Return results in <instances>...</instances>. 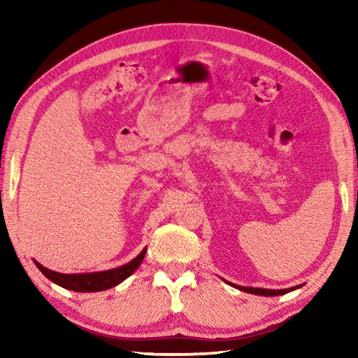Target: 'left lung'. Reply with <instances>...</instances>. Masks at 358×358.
Instances as JSON below:
<instances>
[{
	"instance_id": "left-lung-1",
	"label": "left lung",
	"mask_w": 358,
	"mask_h": 358,
	"mask_svg": "<svg viewBox=\"0 0 358 358\" xmlns=\"http://www.w3.org/2000/svg\"><path fill=\"white\" fill-rule=\"evenodd\" d=\"M234 287H237L240 290H243V292H248V294H256V295H265V296H270V295H282V294H287L289 290H295L299 289V286L296 287H290V289H281V290H273V289H259V287H241V286H235V284H232Z\"/></svg>"
}]
</instances>
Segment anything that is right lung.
I'll return each mask as SVG.
<instances>
[{
	"mask_svg": "<svg viewBox=\"0 0 358 358\" xmlns=\"http://www.w3.org/2000/svg\"><path fill=\"white\" fill-rule=\"evenodd\" d=\"M145 252H147V248H145V250L138 254L134 260H131L129 264L121 265L118 268H113V270L98 271V273L64 275V273H58V271L48 270L45 266H42L39 262H36V266H38L48 280L64 289L76 290V292H99V290H106L117 286V284L124 281L126 278L134 273L137 266L142 264Z\"/></svg>",
	"mask_w": 358,
	"mask_h": 358,
	"instance_id": "add662e5",
	"label": "right lung"
}]
</instances>
